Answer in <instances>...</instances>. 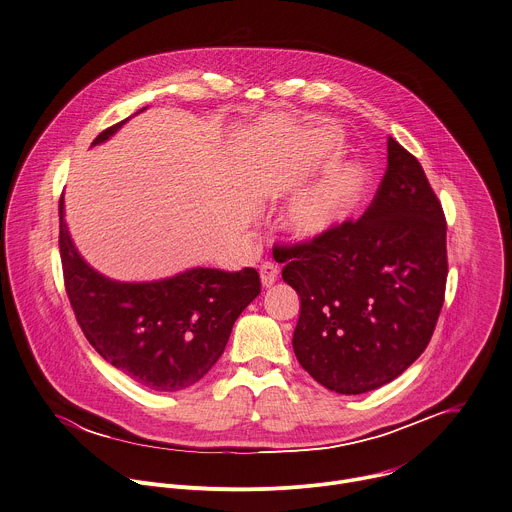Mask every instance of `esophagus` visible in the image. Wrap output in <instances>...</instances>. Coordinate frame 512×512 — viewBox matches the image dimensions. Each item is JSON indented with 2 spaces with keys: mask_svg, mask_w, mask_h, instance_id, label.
Segmentation results:
<instances>
[{
  "mask_svg": "<svg viewBox=\"0 0 512 512\" xmlns=\"http://www.w3.org/2000/svg\"><path fill=\"white\" fill-rule=\"evenodd\" d=\"M259 275H261L263 287H273L279 279V267L271 261H265V263L259 265Z\"/></svg>",
  "mask_w": 512,
  "mask_h": 512,
  "instance_id": "esophagus-1",
  "label": "esophagus"
}]
</instances>
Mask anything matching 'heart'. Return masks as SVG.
<instances>
[{
	"label": "heart",
	"instance_id": "b5f03b06",
	"mask_svg": "<svg viewBox=\"0 0 512 512\" xmlns=\"http://www.w3.org/2000/svg\"><path fill=\"white\" fill-rule=\"evenodd\" d=\"M371 173L363 163H347L303 193L285 215L297 239H319L347 223L363 205Z\"/></svg>",
	"mask_w": 512,
	"mask_h": 512
}]
</instances>
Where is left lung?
<instances>
[{
  "label": "left lung",
  "instance_id": "obj_1",
  "mask_svg": "<svg viewBox=\"0 0 512 512\" xmlns=\"http://www.w3.org/2000/svg\"><path fill=\"white\" fill-rule=\"evenodd\" d=\"M387 151V171L359 219L319 239L277 245L283 281L301 297L297 361L341 395L379 389L411 367L445 303L441 201L415 155L393 137Z\"/></svg>",
  "mask_w": 512,
  "mask_h": 512
}]
</instances>
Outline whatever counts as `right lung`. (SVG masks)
Wrapping results in <instances>:
<instances>
[{
    "mask_svg": "<svg viewBox=\"0 0 512 512\" xmlns=\"http://www.w3.org/2000/svg\"><path fill=\"white\" fill-rule=\"evenodd\" d=\"M145 109V107H143ZM127 119L101 131L109 139ZM65 293L91 347L139 385L173 393L191 387L221 357L241 311L261 293L253 267L189 269L153 283H119L93 271L71 243L59 199Z\"/></svg>",
    "mask_w": 512,
    "mask_h": 512,
    "instance_id": "right-lung-1",
    "label": "right lung"
}]
</instances>
